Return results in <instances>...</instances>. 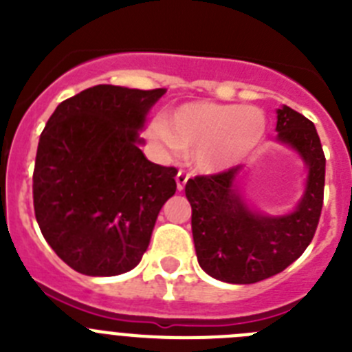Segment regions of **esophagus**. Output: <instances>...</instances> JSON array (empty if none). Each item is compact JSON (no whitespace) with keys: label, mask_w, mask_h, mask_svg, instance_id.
Returning a JSON list of instances; mask_svg holds the SVG:
<instances>
[{"label":"esophagus","mask_w":352,"mask_h":352,"mask_svg":"<svg viewBox=\"0 0 352 352\" xmlns=\"http://www.w3.org/2000/svg\"><path fill=\"white\" fill-rule=\"evenodd\" d=\"M188 178H190V176L183 173V170H179V173L176 174V186H178L179 192H182L183 188H185V185H186V182H188Z\"/></svg>","instance_id":"34e87169"}]
</instances>
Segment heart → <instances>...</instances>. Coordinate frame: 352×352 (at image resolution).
Returning <instances> with one entry per match:
<instances>
[{
    "instance_id": "1",
    "label": "heart",
    "mask_w": 352,
    "mask_h": 352,
    "mask_svg": "<svg viewBox=\"0 0 352 352\" xmlns=\"http://www.w3.org/2000/svg\"><path fill=\"white\" fill-rule=\"evenodd\" d=\"M266 129L261 109L197 100L173 109L166 121H153L149 138L169 151L194 148L197 169L217 173L243 162L263 142Z\"/></svg>"
}]
</instances>
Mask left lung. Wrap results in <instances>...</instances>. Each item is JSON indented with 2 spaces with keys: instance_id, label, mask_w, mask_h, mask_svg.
Returning <instances> with one entry per match:
<instances>
[{
  "instance_id": "1",
  "label": "left lung",
  "mask_w": 352,
  "mask_h": 352,
  "mask_svg": "<svg viewBox=\"0 0 352 352\" xmlns=\"http://www.w3.org/2000/svg\"><path fill=\"white\" fill-rule=\"evenodd\" d=\"M276 132L309 167L307 190L292 213L264 217L252 211L234 185L241 166L186 182L197 261L217 280L256 284L270 278L294 263L316 234L324 197L321 139L312 121L287 105L276 111Z\"/></svg>"
}]
</instances>
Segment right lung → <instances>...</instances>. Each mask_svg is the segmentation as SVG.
I'll use <instances>...</instances> for the list:
<instances>
[{"label":"right lung","instance_id":"add662e5","mask_svg":"<svg viewBox=\"0 0 352 352\" xmlns=\"http://www.w3.org/2000/svg\"><path fill=\"white\" fill-rule=\"evenodd\" d=\"M166 88L98 84L61 102L43 129L33 206L43 238L72 270L130 272L142 259L178 170L149 162L139 129Z\"/></svg>","mask_w":352,"mask_h":352}]
</instances>
